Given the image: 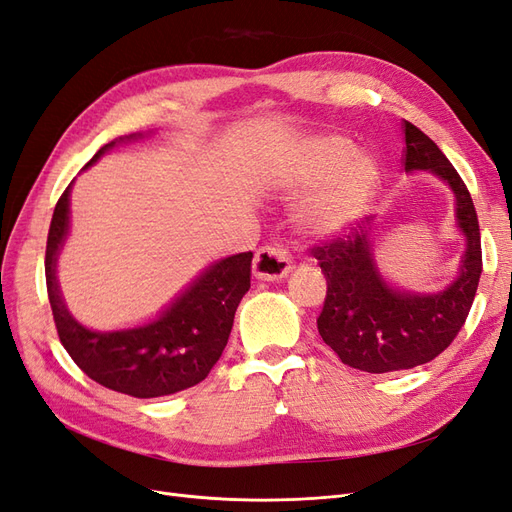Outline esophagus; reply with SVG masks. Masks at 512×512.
I'll return each mask as SVG.
<instances>
[{
    "instance_id": "1",
    "label": "esophagus",
    "mask_w": 512,
    "mask_h": 512,
    "mask_svg": "<svg viewBox=\"0 0 512 512\" xmlns=\"http://www.w3.org/2000/svg\"><path fill=\"white\" fill-rule=\"evenodd\" d=\"M252 271L258 280H267V282L282 280V277H286L292 271L290 254L284 250L282 245L260 247V250L256 252Z\"/></svg>"
}]
</instances>
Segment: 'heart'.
Returning <instances> with one entry per match:
<instances>
[{
  "instance_id": "1",
  "label": "heart",
  "mask_w": 512,
  "mask_h": 512,
  "mask_svg": "<svg viewBox=\"0 0 512 512\" xmlns=\"http://www.w3.org/2000/svg\"><path fill=\"white\" fill-rule=\"evenodd\" d=\"M342 136L309 143L299 160L280 175L288 192H309L299 205V222L314 235H339L361 220L378 183V166Z\"/></svg>"
}]
</instances>
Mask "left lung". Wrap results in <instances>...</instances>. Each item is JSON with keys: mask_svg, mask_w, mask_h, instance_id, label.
<instances>
[{"mask_svg": "<svg viewBox=\"0 0 512 512\" xmlns=\"http://www.w3.org/2000/svg\"><path fill=\"white\" fill-rule=\"evenodd\" d=\"M404 168L429 170L455 194V220L466 237L459 273L444 290L423 294L399 290L384 280L374 258L371 228L356 224L348 235L314 247L327 277V299L318 333L344 365L386 374L436 359L466 322L483 271L480 232L472 196L440 147L404 121Z\"/></svg>", "mask_w": 512, "mask_h": 512, "instance_id": "left-lung-1", "label": "left lung"}]
</instances>
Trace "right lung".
<instances>
[{
    "label": "right lung",
    "instance_id": "add662e5",
    "mask_svg": "<svg viewBox=\"0 0 512 512\" xmlns=\"http://www.w3.org/2000/svg\"><path fill=\"white\" fill-rule=\"evenodd\" d=\"M115 143L104 145L87 166ZM70 190L72 183L53 211L44 271L55 327L72 361L106 389L138 399L173 395L203 382L222 356L237 307L250 290L254 254H235L207 267L156 320L143 327L91 331L68 312L55 275L57 256L70 228Z\"/></svg>",
    "mask_w": 512,
    "mask_h": 512
}]
</instances>
